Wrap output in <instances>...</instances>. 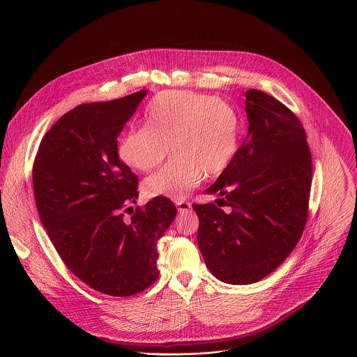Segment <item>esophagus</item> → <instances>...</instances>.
<instances>
[{
  "label": "esophagus",
  "instance_id": "obj_1",
  "mask_svg": "<svg viewBox=\"0 0 357 357\" xmlns=\"http://www.w3.org/2000/svg\"><path fill=\"white\" fill-rule=\"evenodd\" d=\"M176 208H178V212L179 213H183V212H188L192 209V205L189 202H185V200H178L176 202Z\"/></svg>",
  "mask_w": 357,
  "mask_h": 357
}]
</instances>
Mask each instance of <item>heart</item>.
Segmentation results:
<instances>
[{"mask_svg":"<svg viewBox=\"0 0 357 357\" xmlns=\"http://www.w3.org/2000/svg\"><path fill=\"white\" fill-rule=\"evenodd\" d=\"M146 127L128 128L119 155L131 168L148 172L172 160L144 182L146 196L182 199L203 175L222 174L231 162L238 139V116L225 100L189 90H165L149 103Z\"/></svg>","mask_w":357,"mask_h":357,"instance_id":"heart-1","label":"heart"}]
</instances>
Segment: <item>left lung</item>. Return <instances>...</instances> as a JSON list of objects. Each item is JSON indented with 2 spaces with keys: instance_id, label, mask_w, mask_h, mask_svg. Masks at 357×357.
Returning <instances> with one entry per match:
<instances>
[{
  "instance_id": "obj_1",
  "label": "left lung",
  "mask_w": 357,
  "mask_h": 357,
  "mask_svg": "<svg viewBox=\"0 0 357 357\" xmlns=\"http://www.w3.org/2000/svg\"><path fill=\"white\" fill-rule=\"evenodd\" d=\"M247 137L206 193L223 205H193L197 244L211 273L234 285L257 282L278 268L308 220L312 157L298 117L270 94L245 91ZM219 200V199H218Z\"/></svg>"
}]
</instances>
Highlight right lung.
<instances>
[{"instance_id":"right-lung-1","label":"right lung","mask_w":357,"mask_h":357,"mask_svg":"<svg viewBox=\"0 0 357 357\" xmlns=\"http://www.w3.org/2000/svg\"><path fill=\"white\" fill-rule=\"evenodd\" d=\"M146 96L80 105L43 135L32 169L40 222L66 267L93 289L138 294L158 278L157 241L176 216L164 196L123 213L138 178L119 157L117 138Z\"/></svg>"}]
</instances>
